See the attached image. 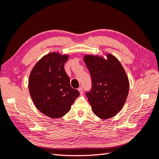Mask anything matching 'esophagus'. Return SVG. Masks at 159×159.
Returning <instances> with one entry per match:
<instances>
[{
    "mask_svg": "<svg viewBox=\"0 0 159 159\" xmlns=\"http://www.w3.org/2000/svg\"><path fill=\"white\" fill-rule=\"evenodd\" d=\"M78 90L80 92V94H83V89H82V87H80L79 89H78Z\"/></svg>",
    "mask_w": 159,
    "mask_h": 159,
    "instance_id": "obj_1",
    "label": "esophagus"
}]
</instances>
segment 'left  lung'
<instances>
[{"mask_svg": "<svg viewBox=\"0 0 159 159\" xmlns=\"http://www.w3.org/2000/svg\"><path fill=\"white\" fill-rule=\"evenodd\" d=\"M86 55L84 61L91 75L92 89L86 93L94 114L101 119L116 115L124 106L129 90V82L121 63L107 54Z\"/></svg>", "mask_w": 159, "mask_h": 159, "instance_id": "8db88e82", "label": "left lung"}]
</instances>
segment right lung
<instances>
[{
	"label": "right lung",
	"instance_id": "1",
	"mask_svg": "<svg viewBox=\"0 0 159 159\" xmlns=\"http://www.w3.org/2000/svg\"><path fill=\"white\" fill-rule=\"evenodd\" d=\"M69 57L57 52L48 54L37 62L29 76V93L35 107L52 118L68 113L80 95L70 86L64 68Z\"/></svg>",
	"mask_w": 159,
	"mask_h": 159
}]
</instances>
